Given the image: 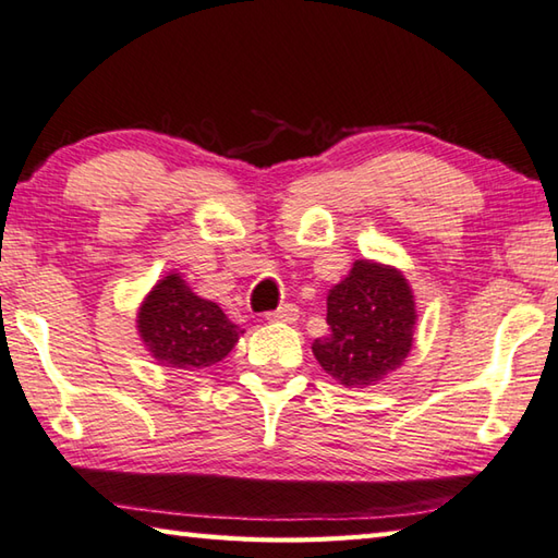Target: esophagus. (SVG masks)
<instances>
[{
  "instance_id": "obj_1",
  "label": "esophagus",
  "mask_w": 558,
  "mask_h": 558,
  "mask_svg": "<svg viewBox=\"0 0 558 558\" xmlns=\"http://www.w3.org/2000/svg\"><path fill=\"white\" fill-rule=\"evenodd\" d=\"M298 314H300V310H298L295 305H292V302H286V305H280L278 310L268 312L266 317H268L270 322H295Z\"/></svg>"
}]
</instances>
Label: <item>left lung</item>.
Wrapping results in <instances>:
<instances>
[{"label":"left lung","instance_id":"obj_1","mask_svg":"<svg viewBox=\"0 0 558 558\" xmlns=\"http://www.w3.org/2000/svg\"><path fill=\"white\" fill-rule=\"evenodd\" d=\"M412 290L398 270L356 260L329 292V333L314 339L319 366L347 388H368L402 366L414 331Z\"/></svg>","mask_w":558,"mask_h":558}]
</instances>
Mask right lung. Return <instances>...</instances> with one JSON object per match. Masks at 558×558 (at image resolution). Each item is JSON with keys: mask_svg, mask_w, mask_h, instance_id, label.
<instances>
[{"mask_svg": "<svg viewBox=\"0 0 558 558\" xmlns=\"http://www.w3.org/2000/svg\"><path fill=\"white\" fill-rule=\"evenodd\" d=\"M138 331L148 351L168 368L215 366L239 341L241 327L217 302L202 300L178 272L150 290L138 312Z\"/></svg>", "mask_w": 558, "mask_h": 558, "instance_id": "obj_1", "label": "right lung"}]
</instances>
